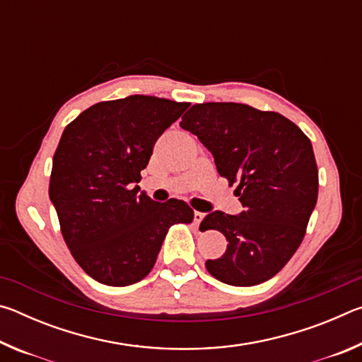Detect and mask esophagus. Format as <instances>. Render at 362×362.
<instances>
[{
  "label": "esophagus",
  "mask_w": 362,
  "mask_h": 362,
  "mask_svg": "<svg viewBox=\"0 0 362 362\" xmlns=\"http://www.w3.org/2000/svg\"><path fill=\"white\" fill-rule=\"evenodd\" d=\"M204 216L206 214H203V212H198L196 211L194 212V218H193V222H194V226H198L201 222H203V218H204Z\"/></svg>",
  "instance_id": "esophagus-1"
}]
</instances>
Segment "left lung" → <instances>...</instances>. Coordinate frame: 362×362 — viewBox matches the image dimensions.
I'll use <instances>...</instances> for the list:
<instances>
[{
  "label": "left lung",
  "mask_w": 362,
  "mask_h": 362,
  "mask_svg": "<svg viewBox=\"0 0 362 362\" xmlns=\"http://www.w3.org/2000/svg\"><path fill=\"white\" fill-rule=\"evenodd\" d=\"M180 127L212 153L244 207L240 216L214 211L201 222L228 241L220 259L206 262L207 272L230 286L265 283L296 254L316 206L310 139L283 115L233 102L196 103Z\"/></svg>",
  "instance_id": "left-lung-1"
}]
</instances>
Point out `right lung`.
Segmentation results:
<instances>
[{
  "mask_svg": "<svg viewBox=\"0 0 362 362\" xmlns=\"http://www.w3.org/2000/svg\"><path fill=\"white\" fill-rule=\"evenodd\" d=\"M189 103L151 95L99 102L73 119L52 159L49 198L73 259L90 278L122 287L155 267L174 223H189L185 201L139 193L158 137Z\"/></svg>",
  "mask_w": 362,
  "mask_h": 362,
  "instance_id": "right-lung-1",
  "label": "right lung"
}]
</instances>
